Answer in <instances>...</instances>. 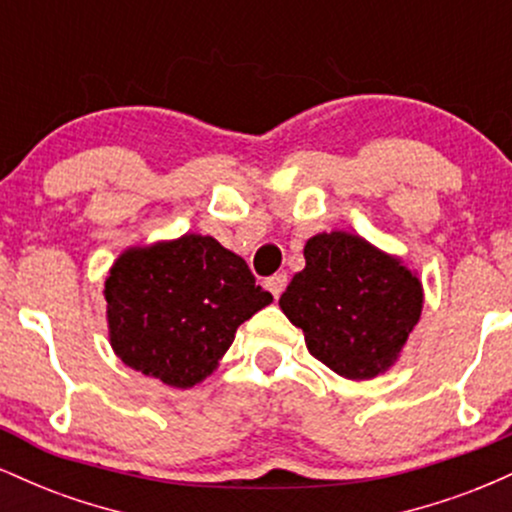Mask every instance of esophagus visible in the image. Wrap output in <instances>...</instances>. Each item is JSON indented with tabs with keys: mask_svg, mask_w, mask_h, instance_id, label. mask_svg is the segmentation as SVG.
<instances>
[{
	"mask_svg": "<svg viewBox=\"0 0 512 512\" xmlns=\"http://www.w3.org/2000/svg\"><path fill=\"white\" fill-rule=\"evenodd\" d=\"M286 281H289V276H286V274H274V276H269V279H267V289L272 291L274 298H279L281 293H284Z\"/></svg>",
	"mask_w": 512,
	"mask_h": 512,
	"instance_id": "obj_1",
	"label": "esophagus"
}]
</instances>
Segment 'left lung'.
Instances as JSON below:
<instances>
[{
    "label": "left lung",
    "instance_id": "obj_1",
    "mask_svg": "<svg viewBox=\"0 0 512 512\" xmlns=\"http://www.w3.org/2000/svg\"><path fill=\"white\" fill-rule=\"evenodd\" d=\"M305 269L279 305L317 361L349 380H370L402 354L424 308V286L402 257L356 233H317Z\"/></svg>",
    "mask_w": 512,
    "mask_h": 512
}]
</instances>
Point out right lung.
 Returning <instances> with one entry per match:
<instances>
[{"label":"right lung","instance_id":"obj_1","mask_svg":"<svg viewBox=\"0 0 512 512\" xmlns=\"http://www.w3.org/2000/svg\"><path fill=\"white\" fill-rule=\"evenodd\" d=\"M103 296L117 358L180 390L214 373L238 327L274 301L243 257L199 233L127 248Z\"/></svg>","mask_w":512,"mask_h":512}]
</instances>
